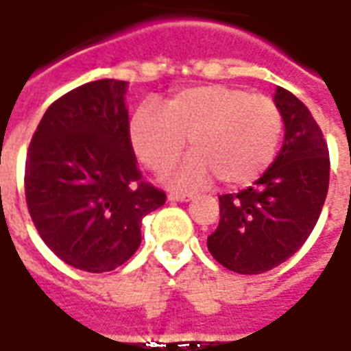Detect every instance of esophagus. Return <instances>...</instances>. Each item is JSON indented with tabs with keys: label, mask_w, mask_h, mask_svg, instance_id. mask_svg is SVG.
I'll return each mask as SVG.
<instances>
[{
	"label": "esophagus",
	"mask_w": 351,
	"mask_h": 351,
	"mask_svg": "<svg viewBox=\"0 0 351 351\" xmlns=\"http://www.w3.org/2000/svg\"><path fill=\"white\" fill-rule=\"evenodd\" d=\"M169 201H175V203H188L191 201V195H184V193H171Z\"/></svg>",
	"instance_id": "1"
}]
</instances>
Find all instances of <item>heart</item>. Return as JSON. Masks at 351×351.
<instances>
[{"label":"heart","mask_w":351,"mask_h":351,"mask_svg":"<svg viewBox=\"0 0 351 351\" xmlns=\"http://www.w3.org/2000/svg\"><path fill=\"white\" fill-rule=\"evenodd\" d=\"M276 103L244 88L208 84L186 88L161 107L145 101L130 122L131 146L146 167L161 173L175 163L190 137L193 152L169 182L203 188L213 176L226 186H246L269 169L282 138Z\"/></svg>","instance_id":"heart-1"}]
</instances>
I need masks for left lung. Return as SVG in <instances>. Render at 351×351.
I'll return each mask as SVG.
<instances>
[{
  "label": "left lung",
  "mask_w": 351,
  "mask_h": 351,
  "mask_svg": "<svg viewBox=\"0 0 351 351\" xmlns=\"http://www.w3.org/2000/svg\"><path fill=\"white\" fill-rule=\"evenodd\" d=\"M284 120L276 160L239 193L220 195V223L206 239L208 252L229 271L261 274L293 256L308 239L329 188V150L301 99L276 88Z\"/></svg>",
  "instance_id": "left-lung-1"
}]
</instances>
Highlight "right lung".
I'll return each instance as SVG.
<instances>
[{"label": "right lung", "instance_id": "add662e5", "mask_svg": "<svg viewBox=\"0 0 351 351\" xmlns=\"http://www.w3.org/2000/svg\"><path fill=\"white\" fill-rule=\"evenodd\" d=\"M128 82L101 79L54 101L26 158V201L39 235L65 263L114 271L141 246L165 193L141 182L125 107Z\"/></svg>", "mask_w": 351, "mask_h": 351}]
</instances>
